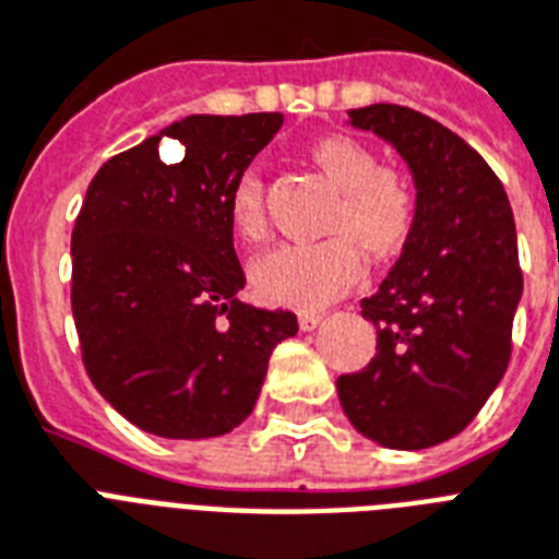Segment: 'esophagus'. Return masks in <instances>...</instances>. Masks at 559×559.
<instances>
[{"label": "esophagus", "instance_id": "obj_1", "mask_svg": "<svg viewBox=\"0 0 559 559\" xmlns=\"http://www.w3.org/2000/svg\"><path fill=\"white\" fill-rule=\"evenodd\" d=\"M322 319L324 310H301V313H298V328H301V331H313Z\"/></svg>", "mask_w": 559, "mask_h": 559}]
</instances>
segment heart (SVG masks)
<instances>
[{"instance_id": "obj_1", "label": "heart", "mask_w": 559, "mask_h": 559, "mask_svg": "<svg viewBox=\"0 0 559 559\" xmlns=\"http://www.w3.org/2000/svg\"><path fill=\"white\" fill-rule=\"evenodd\" d=\"M310 159L340 188L328 231L331 237L307 243H281L258 254L252 284L272 305L322 307L345 293L362 272V249L373 258H391L408 243L417 223V193L403 174L382 168L380 153L359 139L328 135L310 147ZM228 214L237 235L261 240L266 235L263 177L246 168L237 177Z\"/></svg>"}]
</instances>
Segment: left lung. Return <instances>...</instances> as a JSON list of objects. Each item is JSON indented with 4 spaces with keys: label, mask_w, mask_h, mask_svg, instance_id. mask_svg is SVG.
I'll list each match as a JSON object with an SVG mask.
<instances>
[{
    "label": "left lung",
    "mask_w": 559,
    "mask_h": 559,
    "mask_svg": "<svg viewBox=\"0 0 559 559\" xmlns=\"http://www.w3.org/2000/svg\"><path fill=\"white\" fill-rule=\"evenodd\" d=\"M391 142L417 188V223L362 316L377 354L336 380L359 432L389 450H426L467 429L511 362L522 298L516 223L502 182L461 135L397 104L348 109Z\"/></svg>",
    "instance_id": "left-lung-1"
}]
</instances>
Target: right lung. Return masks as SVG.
Masks as SVG:
<instances>
[{
	"instance_id": "1",
	"label": "right lung",
	"mask_w": 559,
	"mask_h": 559,
	"mask_svg": "<svg viewBox=\"0 0 559 559\" xmlns=\"http://www.w3.org/2000/svg\"><path fill=\"white\" fill-rule=\"evenodd\" d=\"M281 112L188 116L100 165L72 228L83 368L109 406L162 438H217L252 415L296 313L243 305L228 197ZM165 134L187 147L158 159Z\"/></svg>"
}]
</instances>
